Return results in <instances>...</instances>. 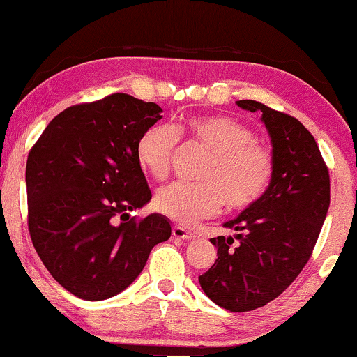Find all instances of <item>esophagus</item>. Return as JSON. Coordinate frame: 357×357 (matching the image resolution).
<instances>
[{
	"mask_svg": "<svg viewBox=\"0 0 357 357\" xmlns=\"http://www.w3.org/2000/svg\"><path fill=\"white\" fill-rule=\"evenodd\" d=\"M172 236L177 237V238H183V241H192V238H195L193 234L188 232L187 229H183V227H174L172 229Z\"/></svg>",
	"mask_w": 357,
	"mask_h": 357,
	"instance_id": "1",
	"label": "esophagus"
}]
</instances>
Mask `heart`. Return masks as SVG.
Listing matches in <instances>:
<instances>
[{"instance_id": "1", "label": "heart", "mask_w": 357, "mask_h": 357, "mask_svg": "<svg viewBox=\"0 0 357 357\" xmlns=\"http://www.w3.org/2000/svg\"><path fill=\"white\" fill-rule=\"evenodd\" d=\"M178 138L203 146L209 155L199 183L172 182L155 195V208L172 221L192 226L214 216L222 204L242 211L263 197L273 177V154L247 125L226 115L193 116L180 125H153L139 136L136 158L154 178L169 172Z\"/></svg>"}]
</instances>
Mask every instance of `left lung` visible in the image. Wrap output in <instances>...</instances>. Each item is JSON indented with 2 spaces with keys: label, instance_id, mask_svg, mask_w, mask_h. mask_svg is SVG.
<instances>
[{
  "label": "left lung",
  "instance_id": "8db88e82",
  "mask_svg": "<svg viewBox=\"0 0 357 357\" xmlns=\"http://www.w3.org/2000/svg\"><path fill=\"white\" fill-rule=\"evenodd\" d=\"M237 105L261 112L273 177L257 203L224 222L234 237L211 238L218 258L198 281L214 304L247 312L276 299L309 261L328 213L330 177L314 136L299 120L257 100Z\"/></svg>",
  "mask_w": 357,
  "mask_h": 357
}]
</instances>
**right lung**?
<instances>
[{
  "label": "right lung",
  "instance_id": "right-lung-1",
  "mask_svg": "<svg viewBox=\"0 0 357 357\" xmlns=\"http://www.w3.org/2000/svg\"><path fill=\"white\" fill-rule=\"evenodd\" d=\"M162 109L128 94L68 107L47 125L26 167L29 232L55 281L84 301L125 291L154 245L170 237L162 214L126 222L151 202L136 143Z\"/></svg>",
  "mask_w": 357,
  "mask_h": 357
}]
</instances>
